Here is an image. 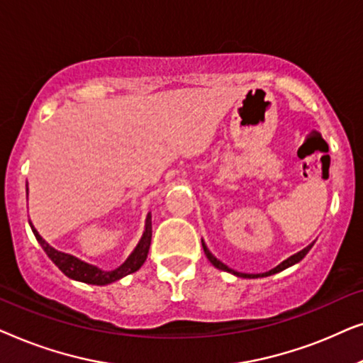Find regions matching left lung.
Here are the masks:
<instances>
[{
    "label": "left lung",
    "mask_w": 363,
    "mask_h": 363,
    "mask_svg": "<svg viewBox=\"0 0 363 363\" xmlns=\"http://www.w3.org/2000/svg\"><path fill=\"white\" fill-rule=\"evenodd\" d=\"M314 246V242H312V245H309L307 247H304V250L302 251H299L297 252V255H294V256H291V257H287L286 261H282L279 266H276L274 269H271V271H267V272H262V274H245V272H236L235 269H231V267H228L226 264H223L221 261H218L215 256L211 255L210 251H208V247L203 245V250H205V255H206V257L208 259H210V262L215 267H218V269H221V271H228V272H233V274H236V276H240V277H264V276H271V274H276V272H279V271H282V269H286V267H289V266H292V264H296V262H299L302 257H304L307 252L311 251V247Z\"/></svg>",
    "instance_id": "1"
}]
</instances>
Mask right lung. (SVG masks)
<instances>
[{"label":"right lung","instance_id":"add662e5","mask_svg":"<svg viewBox=\"0 0 363 363\" xmlns=\"http://www.w3.org/2000/svg\"><path fill=\"white\" fill-rule=\"evenodd\" d=\"M29 225H31V223H29ZM31 230L34 233V236H36L38 242L44 250V252L49 256V259H51L67 277H71V279H76V281L87 282V284L104 286V284H111L113 281H118L123 276L132 274V272L140 269V266L145 262L148 250H150V241H152V216L150 215L147 216L145 233H143L142 240L137 245L135 251L128 256V259L123 262L122 266H118L117 269L113 271H102L96 266L87 264V262L77 259L76 256L54 250L52 246H49L48 242L39 236V233L34 230L33 225H31Z\"/></svg>","mask_w":363,"mask_h":363}]
</instances>
